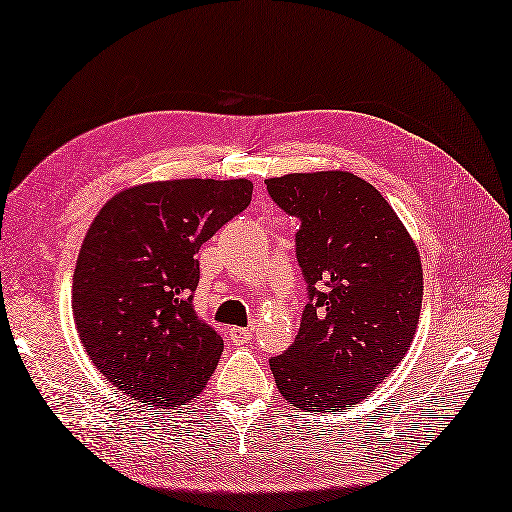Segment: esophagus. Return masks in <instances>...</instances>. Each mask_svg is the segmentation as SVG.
<instances>
[{
  "mask_svg": "<svg viewBox=\"0 0 512 512\" xmlns=\"http://www.w3.org/2000/svg\"><path fill=\"white\" fill-rule=\"evenodd\" d=\"M229 337H231V342L235 346H242V344L251 342L253 331L251 329H244V326H233V329H229Z\"/></svg>",
  "mask_w": 512,
  "mask_h": 512,
  "instance_id": "obj_1",
  "label": "esophagus"
}]
</instances>
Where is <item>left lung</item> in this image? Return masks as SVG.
Segmentation results:
<instances>
[{"mask_svg":"<svg viewBox=\"0 0 512 512\" xmlns=\"http://www.w3.org/2000/svg\"><path fill=\"white\" fill-rule=\"evenodd\" d=\"M300 218L296 257L309 287L300 331L270 359L279 393L303 411H342L398 368L417 331L422 259L372 183L348 170L266 179Z\"/></svg>","mask_w":512,"mask_h":512,"instance_id":"1","label":"left lung"}]
</instances>
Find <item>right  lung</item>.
Listing matches in <instances>:
<instances>
[{
  "label": "right lung",
  "mask_w": 512,
  "mask_h": 512,
  "mask_svg": "<svg viewBox=\"0 0 512 512\" xmlns=\"http://www.w3.org/2000/svg\"><path fill=\"white\" fill-rule=\"evenodd\" d=\"M248 179H168L129 186L99 209L73 274V318L95 368L138 402L179 409L222 355L196 318L203 242L248 207Z\"/></svg>",
  "instance_id": "obj_1"
}]
</instances>
